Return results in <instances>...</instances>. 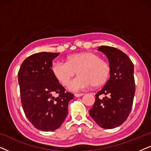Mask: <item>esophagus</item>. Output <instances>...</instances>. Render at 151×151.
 Segmentation results:
<instances>
[{"instance_id": "34e87169", "label": "esophagus", "mask_w": 151, "mask_h": 151, "mask_svg": "<svg viewBox=\"0 0 151 151\" xmlns=\"http://www.w3.org/2000/svg\"><path fill=\"white\" fill-rule=\"evenodd\" d=\"M83 95H84V93H75L74 94V96H75V97H76V98H78V97L82 96Z\"/></svg>"}]
</instances>
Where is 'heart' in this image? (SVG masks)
<instances>
[{"label": "heart", "mask_w": 151, "mask_h": 151, "mask_svg": "<svg viewBox=\"0 0 151 151\" xmlns=\"http://www.w3.org/2000/svg\"><path fill=\"white\" fill-rule=\"evenodd\" d=\"M53 75L63 85H67L74 71H78L80 75L87 78L95 85H98L106 80L109 73V65L103 60L99 58L96 53L82 52L75 53L67 58L66 64L53 63L51 65ZM79 84V88H87L91 86L88 80L78 78L76 80ZM73 89H78L73 83L71 85Z\"/></svg>", "instance_id": "b5f03b06"}]
</instances>
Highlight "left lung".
Wrapping results in <instances>:
<instances>
[{"label":"left lung","instance_id":"8db88e82","mask_svg":"<svg viewBox=\"0 0 151 151\" xmlns=\"http://www.w3.org/2000/svg\"><path fill=\"white\" fill-rule=\"evenodd\" d=\"M109 59L110 78L96 94V102L89 110L99 127L111 129L124 122L131 112L135 91L133 64L127 54L114 47L100 46ZM102 94L103 98H99Z\"/></svg>","mask_w":151,"mask_h":151}]
</instances>
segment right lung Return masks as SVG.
Listing matches in <instances>:
<instances>
[{
  "label": "right lung",
  "mask_w": 151,
  "mask_h": 151,
  "mask_svg": "<svg viewBox=\"0 0 151 151\" xmlns=\"http://www.w3.org/2000/svg\"><path fill=\"white\" fill-rule=\"evenodd\" d=\"M60 53H34L24 60L18 74L22 109L37 129L52 131L60 128L68 115L73 95L53 75L52 61Z\"/></svg>",
  "instance_id": "right-lung-1"
}]
</instances>
